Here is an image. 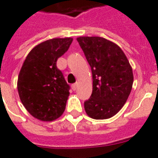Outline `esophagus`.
Masks as SVG:
<instances>
[{
  "instance_id": "34e87169",
  "label": "esophagus",
  "mask_w": 158,
  "mask_h": 158,
  "mask_svg": "<svg viewBox=\"0 0 158 158\" xmlns=\"http://www.w3.org/2000/svg\"><path fill=\"white\" fill-rule=\"evenodd\" d=\"M77 87H78V83H75V84H73L71 85V89L74 90V91H75L77 89Z\"/></svg>"
}]
</instances>
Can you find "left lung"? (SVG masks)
I'll return each instance as SVG.
<instances>
[{
    "instance_id": "8db88e82",
    "label": "left lung",
    "mask_w": 158,
    "mask_h": 158,
    "mask_svg": "<svg viewBox=\"0 0 158 158\" xmlns=\"http://www.w3.org/2000/svg\"><path fill=\"white\" fill-rule=\"evenodd\" d=\"M91 67L93 92L84 102L89 117L104 120L123 107L132 89V67L121 48L101 37L77 38Z\"/></svg>"
}]
</instances>
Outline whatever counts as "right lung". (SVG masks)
<instances>
[{
    "label": "right lung",
    "instance_id": "obj_1",
    "mask_svg": "<svg viewBox=\"0 0 158 158\" xmlns=\"http://www.w3.org/2000/svg\"><path fill=\"white\" fill-rule=\"evenodd\" d=\"M73 38H53L33 48L23 62L17 89L23 106L43 121L59 118L65 109L69 86L56 66L57 59L69 49Z\"/></svg>",
    "mask_w": 158,
    "mask_h": 158
}]
</instances>
